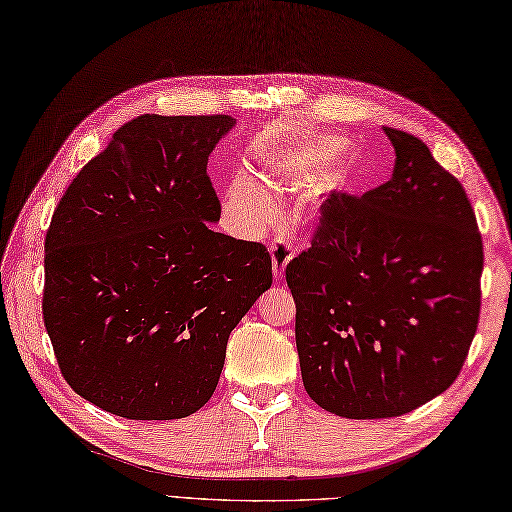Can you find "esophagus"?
I'll use <instances>...</instances> for the list:
<instances>
[{
  "instance_id": "1",
  "label": "esophagus",
  "mask_w": 512,
  "mask_h": 512,
  "mask_svg": "<svg viewBox=\"0 0 512 512\" xmlns=\"http://www.w3.org/2000/svg\"><path fill=\"white\" fill-rule=\"evenodd\" d=\"M291 258H293V247H291V243L276 241V243L271 245V269H273V278H276V280H282V278H284L286 265L291 263Z\"/></svg>"
}]
</instances>
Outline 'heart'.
Instances as JSON below:
<instances>
[{"instance_id":"heart-1","label":"heart","mask_w":512,"mask_h":512,"mask_svg":"<svg viewBox=\"0 0 512 512\" xmlns=\"http://www.w3.org/2000/svg\"><path fill=\"white\" fill-rule=\"evenodd\" d=\"M347 152H350V143L343 136L317 134L299 143L295 149H289V152L267 158L263 176L273 184H286L295 191L308 189V186H313L326 176V171L334 167ZM360 178H363V173H360L358 165L336 169L326 180V191H352L354 186H358ZM226 208L243 228L249 230L263 228L273 217L269 197L247 178H239L230 184L226 193Z\"/></svg>"}]
</instances>
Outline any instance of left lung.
Returning a JSON list of instances; mask_svg holds the SVG:
<instances>
[{
	"mask_svg": "<svg viewBox=\"0 0 512 512\" xmlns=\"http://www.w3.org/2000/svg\"><path fill=\"white\" fill-rule=\"evenodd\" d=\"M391 180L321 206L286 265L310 400L347 419L410 413L463 369L478 328L482 239L467 193L417 136L384 128Z\"/></svg>",
	"mask_w": 512,
	"mask_h": 512,
	"instance_id": "1",
	"label": "left lung"
}]
</instances>
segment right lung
I'll return each mask as SVG.
<instances>
[{
  "label": "right lung",
  "instance_id": "1",
  "mask_svg": "<svg viewBox=\"0 0 512 512\" xmlns=\"http://www.w3.org/2000/svg\"><path fill=\"white\" fill-rule=\"evenodd\" d=\"M228 115H141L86 162L45 239L43 319L69 386L106 413H197L230 332L271 286V256L210 223L208 156Z\"/></svg>",
  "mask_w": 512,
  "mask_h": 512
}]
</instances>
